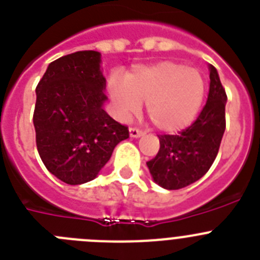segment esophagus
Wrapping results in <instances>:
<instances>
[{"label": "esophagus", "mask_w": 260, "mask_h": 260, "mask_svg": "<svg viewBox=\"0 0 260 260\" xmlns=\"http://www.w3.org/2000/svg\"><path fill=\"white\" fill-rule=\"evenodd\" d=\"M129 135H131V137H135V139H137V137H141V136L144 135V132H142L141 129H139V128L131 127L129 128Z\"/></svg>", "instance_id": "34e87169"}]
</instances>
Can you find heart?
<instances>
[{
	"mask_svg": "<svg viewBox=\"0 0 260 260\" xmlns=\"http://www.w3.org/2000/svg\"><path fill=\"white\" fill-rule=\"evenodd\" d=\"M205 92V78L197 69L171 60L139 69L128 75L124 85H111L121 115L136 114L146 104L151 123L165 132L188 127L200 111Z\"/></svg>",
	"mask_w": 260,
	"mask_h": 260,
	"instance_id": "b5f03b06",
	"label": "heart"
}]
</instances>
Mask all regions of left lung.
Returning a JSON list of instances; mask_svg holds the SVG:
<instances>
[{
  "instance_id": "left-lung-1",
  "label": "left lung",
  "mask_w": 260,
  "mask_h": 260,
  "mask_svg": "<svg viewBox=\"0 0 260 260\" xmlns=\"http://www.w3.org/2000/svg\"><path fill=\"white\" fill-rule=\"evenodd\" d=\"M226 93L210 64L207 102L193 124L179 135H160L158 154L146 162L154 181L168 190L185 188L210 170L225 131Z\"/></svg>"
}]
</instances>
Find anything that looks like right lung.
Instances as JSON below:
<instances>
[{"mask_svg":"<svg viewBox=\"0 0 260 260\" xmlns=\"http://www.w3.org/2000/svg\"><path fill=\"white\" fill-rule=\"evenodd\" d=\"M101 54L76 51L51 62L36 86L34 125L40 158L60 181L79 185L94 179L127 125L104 110L106 79Z\"/></svg>","mask_w":260,"mask_h":260,"instance_id":"obj_1","label":"right lung"}]
</instances>
